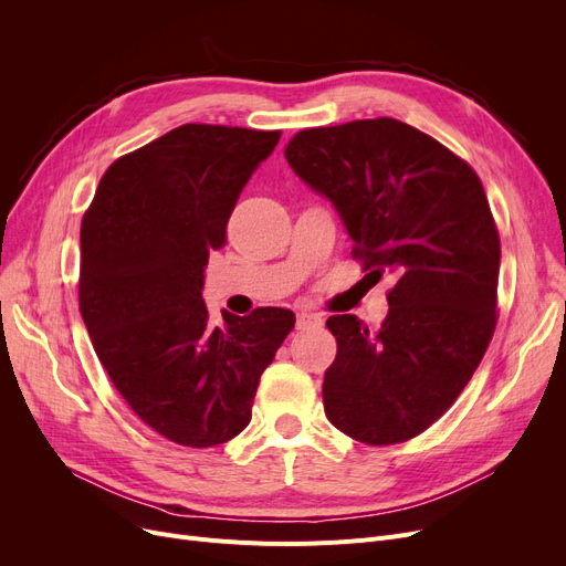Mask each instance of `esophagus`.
<instances>
[{"instance_id": "obj_1", "label": "esophagus", "mask_w": 566, "mask_h": 566, "mask_svg": "<svg viewBox=\"0 0 566 566\" xmlns=\"http://www.w3.org/2000/svg\"><path fill=\"white\" fill-rule=\"evenodd\" d=\"M321 325H323V318L321 314H314V312H301L298 321H295V328L298 331H312V328H321Z\"/></svg>"}]
</instances>
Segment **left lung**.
Returning a JSON list of instances; mask_svg holds the SVG:
<instances>
[{
	"label": "left lung",
	"instance_id": "1",
	"mask_svg": "<svg viewBox=\"0 0 566 566\" xmlns=\"http://www.w3.org/2000/svg\"><path fill=\"white\" fill-rule=\"evenodd\" d=\"M333 201L353 256L388 273V316L337 314L323 408L346 436L395 444L429 429L482 363L495 331L500 238L478 174L397 118L307 128L284 151Z\"/></svg>",
	"mask_w": 566,
	"mask_h": 566
}]
</instances>
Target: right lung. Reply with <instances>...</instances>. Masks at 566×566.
Wrapping results in <instances>:
<instances>
[{"instance_id": "right-lung-1", "label": "right lung", "mask_w": 566, "mask_h": 566, "mask_svg": "<svg viewBox=\"0 0 566 566\" xmlns=\"http://www.w3.org/2000/svg\"><path fill=\"white\" fill-rule=\"evenodd\" d=\"M280 130L186 124L109 165L80 231V312L137 418L171 442L213 448L241 433L263 369L295 316L201 298L208 252Z\"/></svg>"}]
</instances>
